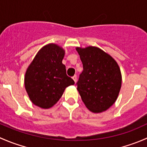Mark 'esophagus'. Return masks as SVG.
I'll use <instances>...</instances> for the list:
<instances>
[{
    "instance_id": "esophagus-1",
    "label": "esophagus",
    "mask_w": 147,
    "mask_h": 147,
    "mask_svg": "<svg viewBox=\"0 0 147 147\" xmlns=\"http://www.w3.org/2000/svg\"><path fill=\"white\" fill-rule=\"evenodd\" d=\"M72 79H73V80L75 81V82H77V75H74L73 77H72Z\"/></svg>"
}]
</instances>
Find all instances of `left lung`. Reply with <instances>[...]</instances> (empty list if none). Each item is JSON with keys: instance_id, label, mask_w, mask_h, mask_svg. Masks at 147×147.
Instances as JSON below:
<instances>
[{"instance_id": "left-lung-1", "label": "left lung", "mask_w": 147, "mask_h": 147, "mask_svg": "<svg viewBox=\"0 0 147 147\" xmlns=\"http://www.w3.org/2000/svg\"><path fill=\"white\" fill-rule=\"evenodd\" d=\"M83 71L77 82L82 102L91 112L109 109L117 99L121 85L119 67L115 59L99 47H76Z\"/></svg>"}]
</instances>
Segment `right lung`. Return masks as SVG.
<instances>
[{
    "label": "right lung",
    "mask_w": 147,
    "mask_h": 147,
    "mask_svg": "<svg viewBox=\"0 0 147 147\" xmlns=\"http://www.w3.org/2000/svg\"><path fill=\"white\" fill-rule=\"evenodd\" d=\"M65 55L63 47L50 43L37 53L25 75V87L30 101L43 109L57 103L68 86L75 84L66 74L62 61Z\"/></svg>",
    "instance_id": "add662e5"
}]
</instances>
